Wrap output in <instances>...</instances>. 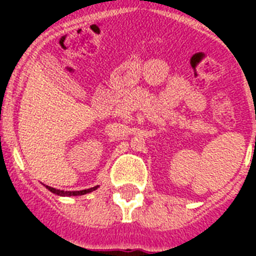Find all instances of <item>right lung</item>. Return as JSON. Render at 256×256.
<instances>
[{"instance_id":"1","label":"right lung","mask_w":256,"mask_h":256,"mask_svg":"<svg viewBox=\"0 0 256 256\" xmlns=\"http://www.w3.org/2000/svg\"><path fill=\"white\" fill-rule=\"evenodd\" d=\"M49 188L52 192L57 195H61V196H77V195H85L88 192H92V191L96 190L98 186L96 187H90V188H86V190H81V191H64V190H57V188H54V187H50V186H46Z\"/></svg>"}]
</instances>
